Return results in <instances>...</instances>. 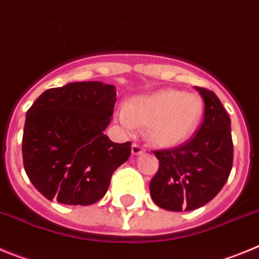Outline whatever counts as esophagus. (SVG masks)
Wrapping results in <instances>:
<instances>
[{"label":"esophagus","mask_w":259,"mask_h":259,"mask_svg":"<svg viewBox=\"0 0 259 259\" xmlns=\"http://www.w3.org/2000/svg\"><path fill=\"white\" fill-rule=\"evenodd\" d=\"M144 152V148L142 146H139V144H133L132 146V153L135 156L141 155V153Z\"/></svg>","instance_id":"1"}]
</instances>
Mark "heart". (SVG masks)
Instances as JSON below:
<instances>
[{
  "mask_svg": "<svg viewBox=\"0 0 259 259\" xmlns=\"http://www.w3.org/2000/svg\"><path fill=\"white\" fill-rule=\"evenodd\" d=\"M204 104L197 95L164 89L133 97L117 111V120L127 133L146 125V138L160 148H171L187 141L199 126Z\"/></svg>",
  "mask_w": 259,
  "mask_h": 259,
  "instance_id": "heart-1",
  "label": "heart"
}]
</instances>
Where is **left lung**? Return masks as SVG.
I'll use <instances>...</instances> for the list:
<instances>
[{"label":"left lung","instance_id":"left-lung-1","mask_svg":"<svg viewBox=\"0 0 259 259\" xmlns=\"http://www.w3.org/2000/svg\"><path fill=\"white\" fill-rule=\"evenodd\" d=\"M195 89L205 103L196 135L177 148L155 151L160 166L150 183L151 197L170 211L201 208L217 196L232 167L231 120L213 92Z\"/></svg>","mask_w":259,"mask_h":259}]
</instances>
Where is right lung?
Segmentation results:
<instances>
[{"label":"right lung","mask_w":259,"mask_h":259,"mask_svg":"<svg viewBox=\"0 0 259 259\" xmlns=\"http://www.w3.org/2000/svg\"><path fill=\"white\" fill-rule=\"evenodd\" d=\"M116 88L99 81L71 82L44 92L25 116L23 162L46 199L92 205L106 195L112 173L132 143L104 134L112 120Z\"/></svg>","instance_id":"1"}]
</instances>
